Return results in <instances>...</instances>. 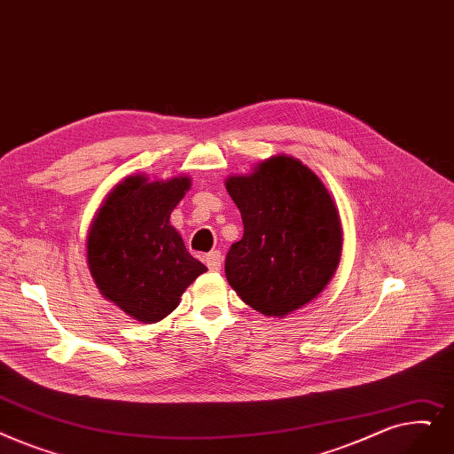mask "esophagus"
Segmentation results:
<instances>
[{
  "label": "esophagus",
  "instance_id": "1",
  "mask_svg": "<svg viewBox=\"0 0 454 454\" xmlns=\"http://www.w3.org/2000/svg\"><path fill=\"white\" fill-rule=\"evenodd\" d=\"M206 265L209 270H221L223 267V254L221 252H209L206 255Z\"/></svg>",
  "mask_w": 454,
  "mask_h": 454
}]
</instances>
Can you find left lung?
Returning <instances> with one entry per match:
<instances>
[{
  "label": "left lung",
  "instance_id": "8db88e82",
  "mask_svg": "<svg viewBox=\"0 0 454 454\" xmlns=\"http://www.w3.org/2000/svg\"><path fill=\"white\" fill-rule=\"evenodd\" d=\"M224 185L245 224L224 265L233 291L278 319L317 299L343 250L340 211L319 176L297 157L276 153Z\"/></svg>",
  "mask_w": 454,
  "mask_h": 454
}]
</instances>
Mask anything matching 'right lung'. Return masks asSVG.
<instances>
[{"label": "right lung", "instance_id": "add662e5", "mask_svg": "<svg viewBox=\"0 0 454 454\" xmlns=\"http://www.w3.org/2000/svg\"><path fill=\"white\" fill-rule=\"evenodd\" d=\"M189 189L185 174L168 180L131 174L111 189L92 216L87 233L92 280L107 301L139 323L165 319L207 270L170 224V213Z\"/></svg>", "mask_w": 454, "mask_h": 454}]
</instances>
